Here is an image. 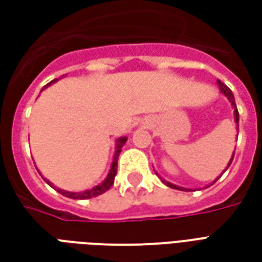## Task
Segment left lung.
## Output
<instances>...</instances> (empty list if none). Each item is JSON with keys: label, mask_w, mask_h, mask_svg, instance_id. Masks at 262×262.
Wrapping results in <instances>:
<instances>
[{"label": "left lung", "mask_w": 262, "mask_h": 262, "mask_svg": "<svg viewBox=\"0 0 262 262\" xmlns=\"http://www.w3.org/2000/svg\"><path fill=\"white\" fill-rule=\"evenodd\" d=\"M217 84H219V88H220V91L223 92L225 94L226 97L229 98V101L231 102V105H233V108H234V119H236V123H237V127H238V111H237V106H236V102H234V97H233V94H231L230 91V88L227 85H225L222 81L217 80ZM233 157H234V154H233ZM233 157H231L230 160V163H229V165L231 164V161H233ZM227 170V168H226ZM163 182H164L165 185L167 187H170V188H174V189H180V191H189V189H184V188H180V187H177V185H174V184H170V182H165L164 180H163Z\"/></svg>", "instance_id": "left-lung-1"}]
</instances>
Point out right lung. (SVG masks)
Segmentation results:
<instances>
[{
  "instance_id": "add662e5",
  "label": "right lung",
  "mask_w": 262,
  "mask_h": 262,
  "mask_svg": "<svg viewBox=\"0 0 262 262\" xmlns=\"http://www.w3.org/2000/svg\"><path fill=\"white\" fill-rule=\"evenodd\" d=\"M57 80V78H56ZM56 80L50 81L48 85H50L52 82H54ZM126 140H127V137L123 136L118 139V142H116V151H115V157H114V163H112V167H111V171H109L108 177H106V180L102 182V184H99L97 187H94L92 189H86L84 192H69V191H63V189H59L57 188V191H59L61 195H64L67 198H71V199H90V198H94V196H98V195H102L103 192H106L109 188L114 185V181H115V177H116V172H118V159H119V154L122 151V147L125 146ZM45 181L48 182L49 185H52L48 180H45ZM53 187V185H52ZM54 188V187H53ZM56 189V188H54Z\"/></svg>"
}]
</instances>
